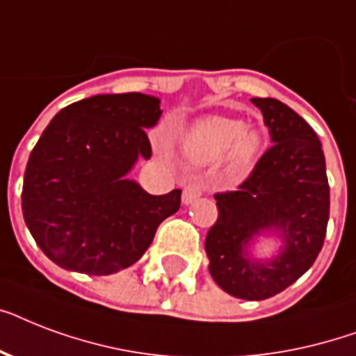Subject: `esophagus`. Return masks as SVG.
Segmentation results:
<instances>
[{"label":"esophagus","instance_id":"obj_1","mask_svg":"<svg viewBox=\"0 0 356 356\" xmlns=\"http://www.w3.org/2000/svg\"><path fill=\"white\" fill-rule=\"evenodd\" d=\"M203 195V186L197 181H188L183 188V203L184 205H192L195 200H200Z\"/></svg>","mask_w":356,"mask_h":356}]
</instances>
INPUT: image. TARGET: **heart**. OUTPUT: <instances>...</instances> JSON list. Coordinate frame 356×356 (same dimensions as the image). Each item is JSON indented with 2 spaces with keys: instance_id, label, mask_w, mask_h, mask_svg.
I'll use <instances>...</instances> for the list:
<instances>
[{
  "instance_id": "heart-1",
  "label": "heart",
  "mask_w": 356,
  "mask_h": 356,
  "mask_svg": "<svg viewBox=\"0 0 356 356\" xmlns=\"http://www.w3.org/2000/svg\"><path fill=\"white\" fill-rule=\"evenodd\" d=\"M264 138L257 125H243L242 120L205 116L195 120L181 138V147L190 162L207 166L225 155V172L240 175L259 156Z\"/></svg>"
}]
</instances>
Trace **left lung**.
<instances>
[{
	"label": "left lung",
	"mask_w": 356,
	"mask_h": 356,
	"mask_svg": "<svg viewBox=\"0 0 356 356\" xmlns=\"http://www.w3.org/2000/svg\"><path fill=\"white\" fill-rule=\"evenodd\" d=\"M271 147L236 192L216 194L218 222L207 234L209 271L223 292L262 301L298 281L321 251L329 222L325 155L314 129L273 97H253ZM282 242L268 259L262 237Z\"/></svg>",
	"instance_id": "left-lung-1"
}]
</instances>
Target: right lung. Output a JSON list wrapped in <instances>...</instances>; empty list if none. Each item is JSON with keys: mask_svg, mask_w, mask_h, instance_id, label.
Returning a JSON list of instances; mask_svg holds the SVG:
<instances>
[{"mask_svg": "<svg viewBox=\"0 0 356 356\" xmlns=\"http://www.w3.org/2000/svg\"><path fill=\"white\" fill-rule=\"evenodd\" d=\"M161 99L140 92L99 94L64 107L25 168L22 211L47 259L70 271L111 275L133 266L156 227L181 207V190L151 195L129 179L149 159L145 129Z\"/></svg>", "mask_w": 356, "mask_h": 356, "instance_id": "1", "label": "right lung"}]
</instances>
